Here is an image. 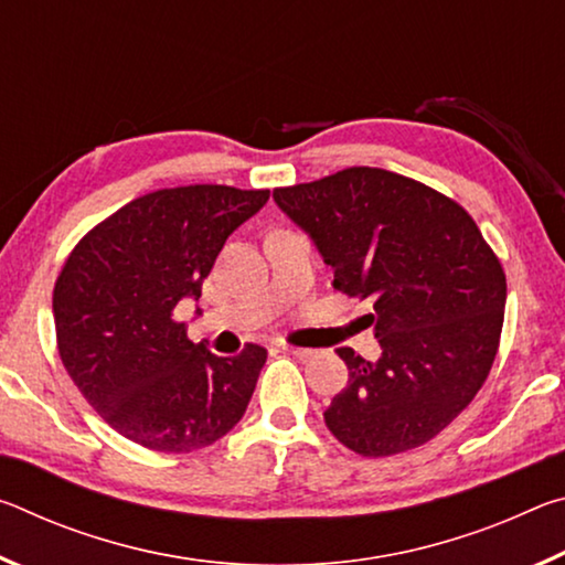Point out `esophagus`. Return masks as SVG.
Masks as SVG:
<instances>
[{"mask_svg": "<svg viewBox=\"0 0 565 565\" xmlns=\"http://www.w3.org/2000/svg\"><path fill=\"white\" fill-rule=\"evenodd\" d=\"M281 349H284L286 353H291V356L301 359V361L317 356V351H313V349H301V347H281Z\"/></svg>", "mask_w": 565, "mask_h": 565, "instance_id": "esophagus-1", "label": "esophagus"}]
</instances>
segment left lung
I'll list each match as a JSON object with an SVG mask.
<instances>
[{
    "mask_svg": "<svg viewBox=\"0 0 565 565\" xmlns=\"http://www.w3.org/2000/svg\"><path fill=\"white\" fill-rule=\"evenodd\" d=\"M333 269V289L371 299L381 356L343 347L349 384L323 411L361 456L411 451L471 404L499 351L505 274L471 214L441 191L374 167L274 189Z\"/></svg>",
    "mask_w": 565,
    "mask_h": 565,
    "instance_id": "8db88e82",
    "label": "left lung"
}]
</instances>
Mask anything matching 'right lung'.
I'll use <instances>...</instances> for the list:
<instances>
[{
    "instance_id": "right-lung-1",
    "label": "right lung",
    "mask_w": 565,
    "mask_h": 565,
    "mask_svg": "<svg viewBox=\"0 0 565 565\" xmlns=\"http://www.w3.org/2000/svg\"><path fill=\"white\" fill-rule=\"evenodd\" d=\"M266 202L269 189H159L66 256L52 296L56 349L82 396L129 441L191 454L242 420L266 349L216 356L186 339L174 309L202 296L228 234Z\"/></svg>"
}]
</instances>
